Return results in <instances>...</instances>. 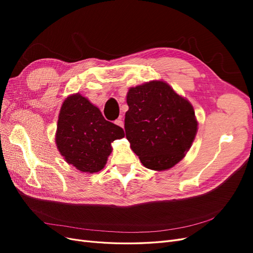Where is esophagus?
<instances>
[{"label":"esophagus","instance_id":"obj_1","mask_svg":"<svg viewBox=\"0 0 253 253\" xmlns=\"http://www.w3.org/2000/svg\"><path fill=\"white\" fill-rule=\"evenodd\" d=\"M115 125H117L118 126H121V127H124V121H122V119L121 118H118L117 120H115Z\"/></svg>","mask_w":253,"mask_h":253}]
</instances>
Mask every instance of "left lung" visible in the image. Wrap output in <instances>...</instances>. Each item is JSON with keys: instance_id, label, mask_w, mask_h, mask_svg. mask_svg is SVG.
<instances>
[{"instance_id": "left-lung-1", "label": "left lung", "mask_w": 253, "mask_h": 253, "mask_svg": "<svg viewBox=\"0 0 253 253\" xmlns=\"http://www.w3.org/2000/svg\"><path fill=\"white\" fill-rule=\"evenodd\" d=\"M126 103V139L141 164L154 171L177 165L197 133L192 104L163 80L129 87Z\"/></svg>"}]
</instances>
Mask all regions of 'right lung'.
<instances>
[{"mask_svg":"<svg viewBox=\"0 0 253 253\" xmlns=\"http://www.w3.org/2000/svg\"><path fill=\"white\" fill-rule=\"evenodd\" d=\"M120 126L106 121L96 105L81 94L65 98L60 109L56 144L65 162L85 173L101 171L112 142L124 138Z\"/></svg>","mask_w":253,"mask_h":253,"instance_id":"obj_1","label":"right lung"}]
</instances>
